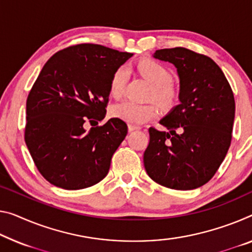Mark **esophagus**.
Segmentation results:
<instances>
[{
  "label": "esophagus",
  "instance_id": "1",
  "mask_svg": "<svg viewBox=\"0 0 252 252\" xmlns=\"http://www.w3.org/2000/svg\"><path fill=\"white\" fill-rule=\"evenodd\" d=\"M139 129L138 126H135V125H128V131H134V130H137Z\"/></svg>",
  "mask_w": 252,
  "mask_h": 252
}]
</instances>
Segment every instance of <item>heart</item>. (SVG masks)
Returning <instances> with one entry per match:
<instances>
[{
    "label": "heart",
    "instance_id": "1",
    "mask_svg": "<svg viewBox=\"0 0 252 252\" xmlns=\"http://www.w3.org/2000/svg\"><path fill=\"white\" fill-rule=\"evenodd\" d=\"M138 71L149 81L153 87L152 96L154 100L164 107H169L175 102L176 90L170 84L171 74L163 65L157 62H143L138 65ZM128 71L125 66L116 69L110 81V94L114 96L122 95L125 88ZM158 113L157 104L154 103H137L130 100H124L116 103L111 108V115L115 118L128 124H143L156 117Z\"/></svg>",
    "mask_w": 252,
    "mask_h": 252
}]
</instances>
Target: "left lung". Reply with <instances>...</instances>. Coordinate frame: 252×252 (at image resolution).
Wrapping results in <instances>:
<instances>
[{"label": "left lung", "mask_w": 252, "mask_h": 252, "mask_svg": "<svg viewBox=\"0 0 252 252\" xmlns=\"http://www.w3.org/2000/svg\"><path fill=\"white\" fill-rule=\"evenodd\" d=\"M157 60L175 65L179 104L160 121L168 131L150 127L144 166L166 188L191 190L208 183L230 148L235 102L219 65L184 47L158 49Z\"/></svg>", "instance_id": "left-lung-1"}]
</instances>
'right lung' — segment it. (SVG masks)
<instances>
[{"label": "right lung", "mask_w": 252, "mask_h": 252, "mask_svg": "<svg viewBox=\"0 0 252 252\" xmlns=\"http://www.w3.org/2000/svg\"><path fill=\"white\" fill-rule=\"evenodd\" d=\"M133 54L80 44L50 57L27 99L25 141L41 176L56 187L76 190L107 176L127 125L106 117L110 81ZM94 127L89 131L85 123Z\"/></svg>", "instance_id": "1"}]
</instances>
